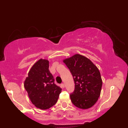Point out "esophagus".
<instances>
[{
  "label": "esophagus",
  "instance_id": "34e87169",
  "mask_svg": "<svg viewBox=\"0 0 128 128\" xmlns=\"http://www.w3.org/2000/svg\"><path fill=\"white\" fill-rule=\"evenodd\" d=\"M61 86H62V88H64V87H65V85H64V84H61Z\"/></svg>",
  "mask_w": 128,
  "mask_h": 128
}]
</instances>
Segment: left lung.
I'll return each instance as SVG.
<instances>
[{
	"label": "left lung",
	"mask_w": 128,
	"mask_h": 128,
	"mask_svg": "<svg viewBox=\"0 0 128 128\" xmlns=\"http://www.w3.org/2000/svg\"><path fill=\"white\" fill-rule=\"evenodd\" d=\"M72 74L74 90L70 97L73 105L80 109H88L96 104L102 86L99 69L88 58L76 54L64 60Z\"/></svg>",
	"instance_id": "1"
}]
</instances>
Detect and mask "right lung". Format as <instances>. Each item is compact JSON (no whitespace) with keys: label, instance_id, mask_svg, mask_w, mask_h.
I'll list each match as a JSON object with an SVG mask.
<instances>
[{"label":"right lung","instance_id":"right-lung-1","mask_svg":"<svg viewBox=\"0 0 128 128\" xmlns=\"http://www.w3.org/2000/svg\"><path fill=\"white\" fill-rule=\"evenodd\" d=\"M49 67L48 60H38L30 68L24 84L30 101L41 110L49 109L54 106L62 90L55 84Z\"/></svg>","mask_w":128,"mask_h":128}]
</instances>
